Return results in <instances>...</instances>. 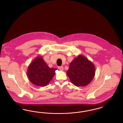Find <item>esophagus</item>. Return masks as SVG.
Segmentation results:
<instances>
[{"mask_svg": "<svg viewBox=\"0 0 123 123\" xmlns=\"http://www.w3.org/2000/svg\"><path fill=\"white\" fill-rule=\"evenodd\" d=\"M58 68H59V70H64L63 66H59V67H58Z\"/></svg>", "mask_w": 123, "mask_h": 123, "instance_id": "esophagus-1", "label": "esophagus"}]
</instances>
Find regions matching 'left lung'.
Wrapping results in <instances>:
<instances>
[{
    "label": "left lung",
    "mask_w": 123,
    "mask_h": 123,
    "mask_svg": "<svg viewBox=\"0 0 123 123\" xmlns=\"http://www.w3.org/2000/svg\"><path fill=\"white\" fill-rule=\"evenodd\" d=\"M66 74L74 85L86 86L93 79L95 68L94 64L86 57L79 55L70 63Z\"/></svg>",
    "instance_id": "8db88e82"
}]
</instances>
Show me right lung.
<instances>
[{"label":"right lung","instance_id":"obj_1","mask_svg":"<svg viewBox=\"0 0 123 123\" xmlns=\"http://www.w3.org/2000/svg\"><path fill=\"white\" fill-rule=\"evenodd\" d=\"M56 68H50L43 58L37 56L29 64L27 74L30 82L37 86L45 87L53 79Z\"/></svg>","mask_w":123,"mask_h":123}]
</instances>
